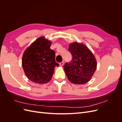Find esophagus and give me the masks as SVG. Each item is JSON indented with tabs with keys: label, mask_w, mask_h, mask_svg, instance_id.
Here are the masks:
<instances>
[{
	"label": "esophagus",
	"mask_w": 122,
	"mask_h": 122,
	"mask_svg": "<svg viewBox=\"0 0 122 122\" xmlns=\"http://www.w3.org/2000/svg\"><path fill=\"white\" fill-rule=\"evenodd\" d=\"M64 65V61L61 62H60V66H62Z\"/></svg>",
	"instance_id": "34e87169"
}]
</instances>
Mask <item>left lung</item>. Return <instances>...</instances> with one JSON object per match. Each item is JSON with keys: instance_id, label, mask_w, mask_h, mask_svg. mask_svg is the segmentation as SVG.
Listing matches in <instances>:
<instances>
[{"instance_id": "1", "label": "left lung", "mask_w": 122, "mask_h": 122, "mask_svg": "<svg viewBox=\"0 0 122 122\" xmlns=\"http://www.w3.org/2000/svg\"><path fill=\"white\" fill-rule=\"evenodd\" d=\"M69 51L72 55L71 62L64 66L68 79L72 83L82 84L90 81L97 68V61L93 54L83 44H70Z\"/></svg>"}]
</instances>
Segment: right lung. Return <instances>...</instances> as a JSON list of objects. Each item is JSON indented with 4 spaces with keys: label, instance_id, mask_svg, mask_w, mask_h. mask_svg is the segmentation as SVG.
<instances>
[{
    "label": "right lung",
    "instance_id": "right-lung-1",
    "mask_svg": "<svg viewBox=\"0 0 122 122\" xmlns=\"http://www.w3.org/2000/svg\"><path fill=\"white\" fill-rule=\"evenodd\" d=\"M51 42L41 36L25 50L22 65L25 75L31 81L39 84L48 82L52 78L55 61V52L50 47Z\"/></svg>",
    "mask_w": 122,
    "mask_h": 122
}]
</instances>
